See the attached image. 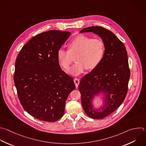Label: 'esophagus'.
I'll use <instances>...</instances> for the list:
<instances>
[{"mask_svg":"<svg viewBox=\"0 0 146 146\" xmlns=\"http://www.w3.org/2000/svg\"><path fill=\"white\" fill-rule=\"evenodd\" d=\"M74 84H75V85L76 87H78L79 84H80V80L78 78H75L74 79Z\"/></svg>","mask_w":146,"mask_h":146,"instance_id":"34e87169","label":"esophagus"}]
</instances>
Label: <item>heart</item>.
Returning <instances> with one entry per match:
<instances>
[{
	"instance_id": "obj_1",
	"label": "heart",
	"mask_w": 146,
	"mask_h": 146,
	"mask_svg": "<svg viewBox=\"0 0 146 146\" xmlns=\"http://www.w3.org/2000/svg\"><path fill=\"white\" fill-rule=\"evenodd\" d=\"M68 50H58V62L64 69L68 70L76 57L77 63L70 70V73L77 76L86 69L92 70L99 65L105 55L106 45L100 38L78 35L68 43Z\"/></svg>"
}]
</instances>
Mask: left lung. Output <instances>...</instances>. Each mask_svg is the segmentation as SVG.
<instances>
[{"label":"left lung","instance_id":"8db88e82","mask_svg":"<svg viewBox=\"0 0 146 146\" xmlns=\"http://www.w3.org/2000/svg\"><path fill=\"white\" fill-rule=\"evenodd\" d=\"M93 32L100 36L106 45L104 57L99 65L85 75L78 89L81 104L90 117L101 119L113 112L124 100L130 77L128 55L123 43L111 31L102 26L83 29L81 33ZM103 91L105 104L96 110L91 102L94 96Z\"/></svg>","mask_w":146,"mask_h":146}]
</instances>
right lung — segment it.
Wrapping results in <instances>:
<instances>
[{
	"instance_id": "add662e5",
	"label": "right lung",
	"mask_w": 146,
	"mask_h": 146,
	"mask_svg": "<svg viewBox=\"0 0 146 146\" xmlns=\"http://www.w3.org/2000/svg\"><path fill=\"white\" fill-rule=\"evenodd\" d=\"M69 31L50 30L33 37L17 56L14 81L23 109L38 120L56 121L64 115L66 100L75 88L61 70L57 52Z\"/></svg>"
}]
</instances>
